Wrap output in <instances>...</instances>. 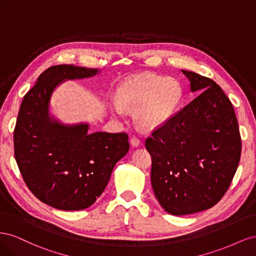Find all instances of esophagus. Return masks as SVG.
I'll return each instance as SVG.
<instances>
[{"label": "esophagus", "mask_w": 256, "mask_h": 256, "mask_svg": "<svg viewBox=\"0 0 256 256\" xmlns=\"http://www.w3.org/2000/svg\"><path fill=\"white\" fill-rule=\"evenodd\" d=\"M140 143H141L140 140H138V138H136V136H132V138H130V144L132 145L134 147H138V145H140Z\"/></svg>", "instance_id": "esophagus-1"}]
</instances>
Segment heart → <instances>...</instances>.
I'll return each instance as SVG.
<instances>
[{"mask_svg": "<svg viewBox=\"0 0 256 256\" xmlns=\"http://www.w3.org/2000/svg\"><path fill=\"white\" fill-rule=\"evenodd\" d=\"M182 96V86L176 79L146 72L131 76L120 85L111 110L116 116L134 111L136 125L152 130L164 125L175 114Z\"/></svg>", "mask_w": 256, "mask_h": 256, "instance_id": "1", "label": "heart"}]
</instances>
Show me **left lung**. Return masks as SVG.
I'll use <instances>...</instances> for the list:
<instances>
[{"mask_svg": "<svg viewBox=\"0 0 256 256\" xmlns=\"http://www.w3.org/2000/svg\"><path fill=\"white\" fill-rule=\"evenodd\" d=\"M200 94L152 134V187L173 216L206 210L228 191L242 154L234 108L212 79L182 69Z\"/></svg>", "mask_w": 256, "mask_h": 256, "instance_id": "obj_1", "label": "left lung"}]
</instances>
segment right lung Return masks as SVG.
Here are the masks:
<instances>
[{
    "instance_id": "1",
    "label": "right lung",
    "mask_w": 256,
    "mask_h": 256,
    "mask_svg": "<svg viewBox=\"0 0 256 256\" xmlns=\"http://www.w3.org/2000/svg\"><path fill=\"white\" fill-rule=\"evenodd\" d=\"M100 72L52 66L38 76L20 106L14 134L17 164L33 194L60 210H82L94 204L116 162L129 150L125 132L90 134L88 122L66 124L51 112L52 95L62 83Z\"/></svg>"
}]
</instances>
